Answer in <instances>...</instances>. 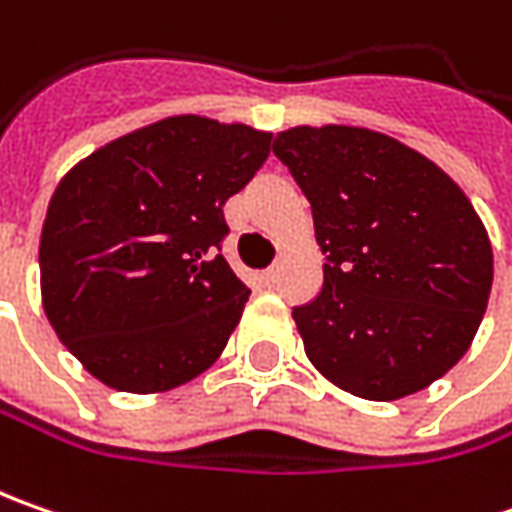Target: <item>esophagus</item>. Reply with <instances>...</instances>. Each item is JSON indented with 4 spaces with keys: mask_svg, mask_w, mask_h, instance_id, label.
<instances>
[{
    "mask_svg": "<svg viewBox=\"0 0 512 512\" xmlns=\"http://www.w3.org/2000/svg\"><path fill=\"white\" fill-rule=\"evenodd\" d=\"M265 282H267V285H276V282H279V265L267 267V270H265Z\"/></svg>",
    "mask_w": 512,
    "mask_h": 512,
    "instance_id": "34e87169",
    "label": "esophagus"
}]
</instances>
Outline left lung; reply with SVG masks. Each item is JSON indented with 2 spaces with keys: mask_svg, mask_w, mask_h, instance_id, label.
I'll return each mask as SVG.
<instances>
[{
  "mask_svg": "<svg viewBox=\"0 0 512 512\" xmlns=\"http://www.w3.org/2000/svg\"><path fill=\"white\" fill-rule=\"evenodd\" d=\"M273 153L310 202L325 256L319 296L293 307L307 359L370 402L442 379L493 285L490 239L462 187L376 130L293 128Z\"/></svg>",
  "mask_w": 512,
  "mask_h": 512,
  "instance_id": "1",
  "label": "left lung"
}]
</instances>
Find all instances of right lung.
Masks as SVG:
<instances>
[{
	"mask_svg": "<svg viewBox=\"0 0 512 512\" xmlns=\"http://www.w3.org/2000/svg\"><path fill=\"white\" fill-rule=\"evenodd\" d=\"M270 139L170 116L59 182L39 242L42 302L99 382L159 393L219 359L250 296L222 256V205L265 165Z\"/></svg>",
	"mask_w": 512,
	"mask_h": 512,
	"instance_id": "add662e5",
	"label": "right lung"
}]
</instances>
